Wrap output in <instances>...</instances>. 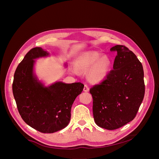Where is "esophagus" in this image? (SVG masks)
Here are the masks:
<instances>
[{
	"label": "esophagus",
	"instance_id": "obj_1",
	"mask_svg": "<svg viewBox=\"0 0 159 159\" xmlns=\"http://www.w3.org/2000/svg\"><path fill=\"white\" fill-rule=\"evenodd\" d=\"M84 91H85V92H88L89 91V88L86 85V84H85V85H84Z\"/></svg>",
	"mask_w": 159,
	"mask_h": 159
}]
</instances>
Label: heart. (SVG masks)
Segmentation results:
<instances>
[{
	"label": "heart",
	"mask_w": 159,
	"mask_h": 159,
	"mask_svg": "<svg viewBox=\"0 0 159 159\" xmlns=\"http://www.w3.org/2000/svg\"><path fill=\"white\" fill-rule=\"evenodd\" d=\"M98 52L89 51L83 53L75 61L76 68H73L74 73L88 72V79L93 83L102 81L107 77L111 70V61L107 56L101 57Z\"/></svg>",
	"instance_id": "b5f03b06"
}]
</instances>
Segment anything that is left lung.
Wrapping results in <instances>:
<instances>
[{
    "mask_svg": "<svg viewBox=\"0 0 159 159\" xmlns=\"http://www.w3.org/2000/svg\"><path fill=\"white\" fill-rule=\"evenodd\" d=\"M110 50L117 52L113 70L89 92L95 123L103 129L115 130L134 119L144 98L145 86L143 65L134 52L119 45Z\"/></svg>",
    "mask_w": 159,
    "mask_h": 159,
    "instance_id": "1",
    "label": "left lung"
}]
</instances>
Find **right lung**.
Masks as SVG:
<instances>
[{"mask_svg": "<svg viewBox=\"0 0 159 159\" xmlns=\"http://www.w3.org/2000/svg\"><path fill=\"white\" fill-rule=\"evenodd\" d=\"M40 47L30 50L14 74L13 93L23 120L42 133H54L65 128L71 118V108L84 85L80 82H57L46 87L34 75V59L47 57Z\"/></svg>", "mask_w": 159, "mask_h": 159, "instance_id": "obj_1", "label": "right lung"}]
</instances>
